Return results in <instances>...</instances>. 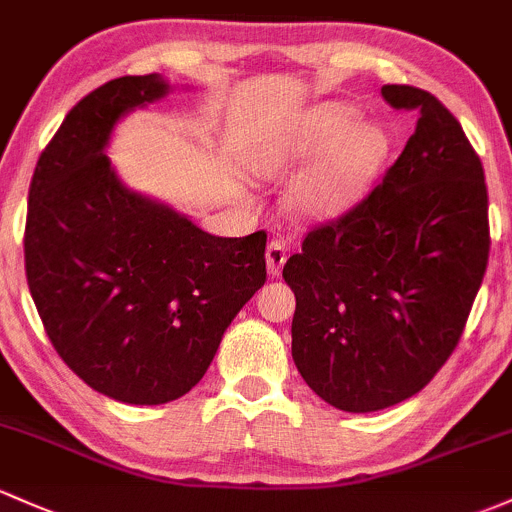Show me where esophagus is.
Segmentation results:
<instances>
[{
  "label": "esophagus",
  "mask_w": 512,
  "mask_h": 512,
  "mask_svg": "<svg viewBox=\"0 0 512 512\" xmlns=\"http://www.w3.org/2000/svg\"><path fill=\"white\" fill-rule=\"evenodd\" d=\"M288 261V244L283 239H271L266 249V266L271 276H280L283 271V263Z\"/></svg>",
  "instance_id": "1"
}]
</instances>
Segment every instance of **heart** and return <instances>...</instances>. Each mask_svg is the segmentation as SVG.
Wrapping results in <instances>:
<instances>
[{
  "mask_svg": "<svg viewBox=\"0 0 512 512\" xmlns=\"http://www.w3.org/2000/svg\"><path fill=\"white\" fill-rule=\"evenodd\" d=\"M390 146L393 141L378 122H356V112L346 104H322L268 141L256 166L266 175H280L322 151L293 185L290 200L302 217L329 219L351 210L371 190Z\"/></svg>",
  "mask_w": 512,
  "mask_h": 512,
  "instance_id": "heart-1",
  "label": "heart"
}]
</instances>
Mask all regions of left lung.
Listing matches in <instances>:
<instances>
[{
	"label": "left lung",
	"instance_id": "obj_1",
	"mask_svg": "<svg viewBox=\"0 0 512 512\" xmlns=\"http://www.w3.org/2000/svg\"><path fill=\"white\" fill-rule=\"evenodd\" d=\"M417 112L398 161L288 258L293 361L324 403L373 412L420 393L459 344L491 251L481 158L420 87L383 85Z\"/></svg>",
	"mask_w": 512,
	"mask_h": 512
}]
</instances>
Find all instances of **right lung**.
<instances>
[{"label":"right lung","mask_w":512,"mask_h":512,"mask_svg":"<svg viewBox=\"0 0 512 512\" xmlns=\"http://www.w3.org/2000/svg\"><path fill=\"white\" fill-rule=\"evenodd\" d=\"M166 92L151 73L82 97L38 158L26 212V280L53 349L87 386L131 405L188 393L266 283V232L212 236L114 173V124Z\"/></svg>","instance_id":"add662e5"}]
</instances>
